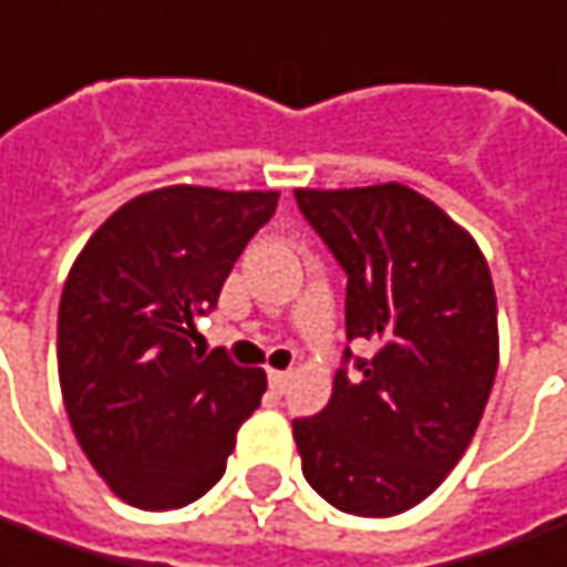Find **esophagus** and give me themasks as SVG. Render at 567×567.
<instances>
[{"instance_id":"esophagus-1","label":"esophagus","mask_w":567,"mask_h":567,"mask_svg":"<svg viewBox=\"0 0 567 567\" xmlns=\"http://www.w3.org/2000/svg\"><path fill=\"white\" fill-rule=\"evenodd\" d=\"M267 378H270V386L276 393H285V386H288V380H291V371H270Z\"/></svg>"}]
</instances>
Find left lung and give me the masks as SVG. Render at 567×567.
<instances>
[{"label": "left lung", "instance_id": "left-lung-1", "mask_svg": "<svg viewBox=\"0 0 567 567\" xmlns=\"http://www.w3.org/2000/svg\"><path fill=\"white\" fill-rule=\"evenodd\" d=\"M295 199L347 272V340L374 343L371 359L347 347L331 402L291 423L303 476L352 516L405 513L461 461L494 386L488 264L466 229L402 184Z\"/></svg>", "mask_w": 567, "mask_h": 567}]
</instances>
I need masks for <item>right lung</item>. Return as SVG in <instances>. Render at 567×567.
I'll return each instance as SVG.
<instances>
[{
  "mask_svg": "<svg viewBox=\"0 0 567 567\" xmlns=\"http://www.w3.org/2000/svg\"><path fill=\"white\" fill-rule=\"evenodd\" d=\"M279 193L165 187L104 220L66 276L58 374L73 433L125 504L177 509L227 470L267 374L193 350L196 319Z\"/></svg>",
  "mask_w": 567,
  "mask_h": 567,
  "instance_id": "add662e5",
  "label": "right lung"
}]
</instances>
